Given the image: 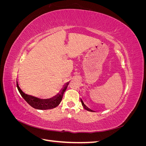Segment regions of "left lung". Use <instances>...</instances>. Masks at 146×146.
<instances>
[{
    "label": "left lung",
    "mask_w": 146,
    "mask_h": 146,
    "mask_svg": "<svg viewBox=\"0 0 146 146\" xmlns=\"http://www.w3.org/2000/svg\"><path fill=\"white\" fill-rule=\"evenodd\" d=\"M80 100H81V102H82V106L83 107H84V108H85L86 110H87V111H91V112H94V111H93V110H92L91 109H90V108H88L87 106L84 104V102H83V100L80 98Z\"/></svg>",
    "instance_id": "left-lung-1"
}]
</instances>
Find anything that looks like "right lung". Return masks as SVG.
Instances as JSON below:
<instances>
[{
  "label": "right lung",
  "instance_id": "right-lung-1",
  "mask_svg": "<svg viewBox=\"0 0 146 146\" xmlns=\"http://www.w3.org/2000/svg\"><path fill=\"white\" fill-rule=\"evenodd\" d=\"M69 83L67 82L63 85V87L61 88V90L60 91L58 94L55 96L52 97L50 99H42L36 98L33 96H31L27 94H25V92L21 90V88L19 87V83L17 80V88L18 90L19 93L21 96L23 97L24 99L33 108L37 109V110H49L52 109L56 107L60 102L63 98V96L64 91H66L68 85Z\"/></svg>",
  "mask_w": 146,
  "mask_h": 146
}]
</instances>
